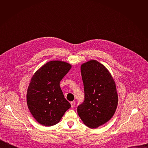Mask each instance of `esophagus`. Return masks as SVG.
I'll list each match as a JSON object with an SVG mask.
<instances>
[{"label": "esophagus", "instance_id": "obj_1", "mask_svg": "<svg viewBox=\"0 0 148 148\" xmlns=\"http://www.w3.org/2000/svg\"><path fill=\"white\" fill-rule=\"evenodd\" d=\"M71 107L74 108L75 105V101H71Z\"/></svg>", "mask_w": 148, "mask_h": 148}]
</instances>
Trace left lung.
Wrapping results in <instances>:
<instances>
[{
	"label": "left lung",
	"instance_id": "obj_1",
	"mask_svg": "<svg viewBox=\"0 0 148 148\" xmlns=\"http://www.w3.org/2000/svg\"><path fill=\"white\" fill-rule=\"evenodd\" d=\"M84 99L77 107L81 119L88 127L96 128L108 122L118 105L115 81L108 70L96 60L81 66Z\"/></svg>",
	"mask_w": 148,
	"mask_h": 148
}]
</instances>
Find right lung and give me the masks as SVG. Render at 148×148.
<instances>
[{
  "label": "right lung",
  "mask_w": 148,
  "mask_h": 148,
  "mask_svg": "<svg viewBox=\"0 0 148 148\" xmlns=\"http://www.w3.org/2000/svg\"><path fill=\"white\" fill-rule=\"evenodd\" d=\"M71 66L61 61L47 62L32 77L27 92L28 108L40 124L50 126L57 124L71 107L64 98L60 82Z\"/></svg>",
  "instance_id": "add662e5"
}]
</instances>
